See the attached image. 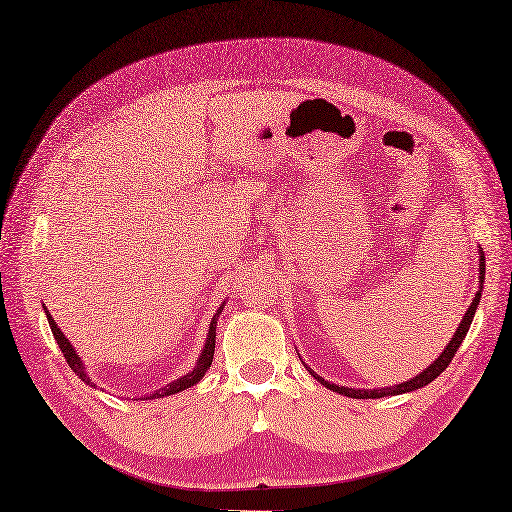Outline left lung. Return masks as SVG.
Returning <instances> with one entry per match:
<instances>
[{
  "instance_id": "left-lung-1",
  "label": "left lung",
  "mask_w": 512,
  "mask_h": 512,
  "mask_svg": "<svg viewBox=\"0 0 512 512\" xmlns=\"http://www.w3.org/2000/svg\"><path fill=\"white\" fill-rule=\"evenodd\" d=\"M478 255H480V259H478V274H480V279H478V292H476V296H474V300H471V305L467 307V311H465V316H463V320H461V324L456 326V331H454V335H452V339H450V344L443 348V352L441 355L432 361L426 370H422L419 372L417 376H413L411 381H404V383H400V385H391V387H376V389H355V387H344V385H335V383H331V381H324V378L320 376V374H316L313 372L309 365L305 363V368L309 370V374L313 376V378H318V383L320 385H324L326 389H331V391H335V393H339V396H346V398H357V400H370V398H387V396H400V393H409V391H417V389H422V387H426L428 383H432L435 381V378L448 368L450 365V361L454 359V355H456V350L461 348V344H463V339H465V335H467V331H469V326H471V320H474V313H476V309H478V305H480V296H482V283H484V253H482V248L478 246Z\"/></svg>"
}]
</instances>
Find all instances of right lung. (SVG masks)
<instances>
[{
  "instance_id": "add662e5",
  "label": "right lung",
  "mask_w": 512,
  "mask_h": 512,
  "mask_svg": "<svg viewBox=\"0 0 512 512\" xmlns=\"http://www.w3.org/2000/svg\"><path fill=\"white\" fill-rule=\"evenodd\" d=\"M43 309H45L47 322H49V326H51V333H54L56 342H58V346H60V350H62V355H64V359H67V363H69V368L75 372V376H80L86 385L97 387L93 381H90V376H88V372H86V368H84V363H82L80 355H77V350L73 348V344L67 339V335H64V333L58 329V324H56L54 318H51V313L47 311V307H43ZM222 309H225V303H222V305L218 307V311L214 313L212 322H209L207 337H205V346H203V350H201L199 359H196L194 368H192L190 372L183 374V376L175 378L173 383H168V385H164V387H160V389H155V391L147 393V396H144V398L157 400V398H164V396H173V393H179V391H183V389L194 387L196 383L201 381V378L205 376V372H207L209 368H212L214 348H216V324H218V316L222 313Z\"/></svg>"
}]
</instances>
